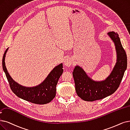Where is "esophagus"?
Returning a JSON list of instances; mask_svg holds the SVG:
<instances>
[{
    "label": "esophagus",
    "instance_id": "esophagus-1",
    "mask_svg": "<svg viewBox=\"0 0 130 130\" xmlns=\"http://www.w3.org/2000/svg\"><path fill=\"white\" fill-rule=\"evenodd\" d=\"M72 64V59L71 58H66L64 60V65L67 67H70Z\"/></svg>",
    "mask_w": 130,
    "mask_h": 130
}]
</instances>
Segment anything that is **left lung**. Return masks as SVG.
I'll return each mask as SVG.
<instances>
[{
  "mask_svg": "<svg viewBox=\"0 0 130 130\" xmlns=\"http://www.w3.org/2000/svg\"><path fill=\"white\" fill-rule=\"evenodd\" d=\"M108 35L113 41L117 53V61L110 74L105 80L95 81L89 77L82 67L76 66L73 72L75 90L79 97L87 101L102 99L114 93L119 87L127 68V56L119 36L114 31Z\"/></svg>",
  "mask_w": 130,
  "mask_h": 130,
  "instance_id": "8db88e82",
  "label": "left lung"
}]
</instances>
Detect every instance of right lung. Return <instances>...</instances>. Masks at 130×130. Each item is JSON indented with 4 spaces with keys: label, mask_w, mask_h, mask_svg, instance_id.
<instances>
[{
    "label": "right lung",
    "mask_w": 130,
    "mask_h": 130,
    "mask_svg": "<svg viewBox=\"0 0 130 130\" xmlns=\"http://www.w3.org/2000/svg\"><path fill=\"white\" fill-rule=\"evenodd\" d=\"M8 49L4 54L2 64L12 91L18 97L33 104L43 105L50 103L56 96V86L63 72V64L56 66L39 85L33 87H23L13 80L6 67L5 59Z\"/></svg>",
    "instance_id": "1"
}]
</instances>
